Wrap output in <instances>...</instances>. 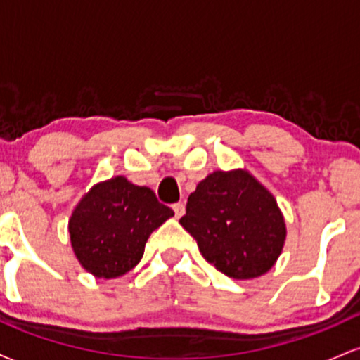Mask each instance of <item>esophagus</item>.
<instances>
[{
    "mask_svg": "<svg viewBox=\"0 0 360 360\" xmlns=\"http://www.w3.org/2000/svg\"><path fill=\"white\" fill-rule=\"evenodd\" d=\"M172 210H174V214H176V218H181L184 214V205L183 203H174L172 205Z\"/></svg>",
    "mask_w": 360,
    "mask_h": 360,
    "instance_id": "obj_1",
    "label": "esophagus"
}]
</instances>
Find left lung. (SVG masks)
I'll list each match as a JSON object with an SVG mask.
<instances>
[{"label": "left lung", "mask_w": 360, "mask_h": 360, "mask_svg": "<svg viewBox=\"0 0 360 360\" xmlns=\"http://www.w3.org/2000/svg\"><path fill=\"white\" fill-rule=\"evenodd\" d=\"M181 225L203 257L233 279L266 274L286 240L274 196L243 169L214 171L189 194Z\"/></svg>", "instance_id": "obj_1"}]
</instances>
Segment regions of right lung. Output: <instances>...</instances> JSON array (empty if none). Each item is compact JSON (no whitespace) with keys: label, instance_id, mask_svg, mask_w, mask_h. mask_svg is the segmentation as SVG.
Listing matches in <instances>:
<instances>
[{"label":"right lung","instance_id":"right-lung-1","mask_svg":"<svg viewBox=\"0 0 360 360\" xmlns=\"http://www.w3.org/2000/svg\"><path fill=\"white\" fill-rule=\"evenodd\" d=\"M174 212L146 186L117 176L91 188L74 208L69 233L74 254L96 278H118L142 259L147 238Z\"/></svg>","mask_w":360,"mask_h":360}]
</instances>
